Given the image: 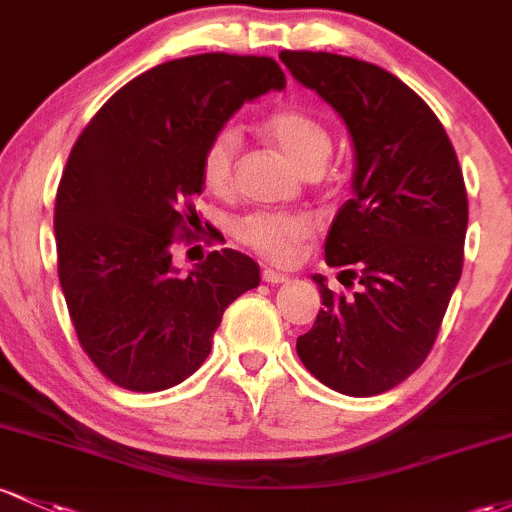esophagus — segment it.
Returning <instances> with one entry per match:
<instances>
[{
	"mask_svg": "<svg viewBox=\"0 0 512 512\" xmlns=\"http://www.w3.org/2000/svg\"><path fill=\"white\" fill-rule=\"evenodd\" d=\"M262 279H265L267 284H286L289 282V277H286V274H282V272H277V269H265V272H262Z\"/></svg>",
	"mask_w": 512,
	"mask_h": 512,
	"instance_id": "34e87169",
	"label": "esophagus"
}]
</instances>
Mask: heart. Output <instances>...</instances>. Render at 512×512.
<instances>
[{
	"instance_id": "heart-1",
	"label": "heart",
	"mask_w": 512,
	"mask_h": 512,
	"mask_svg": "<svg viewBox=\"0 0 512 512\" xmlns=\"http://www.w3.org/2000/svg\"><path fill=\"white\" fill-rule=\"evenodd\" d=\"M260 131L296 167L308 174L318 172L333 153V136L328 126L308 111L294 109V106L269 111L260 123ZM238 148L240 138L233 128H221L206 143L204 155H201V179L209 192L218 196L233 192ZM313 230H316V221L308 213L296 211H255L235 221L233 226L238 243L277 265L294 262Z\"/></svg>"
}]
</instances>
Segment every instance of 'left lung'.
<instances>
[{"instance_id": "left-lung-1", "label": "left lung", "mask_w": 512, "mask_h": 512, "mask_svg": "<svg viewBox=\"0 0 512 512\" xmlns=\"http://www.w3.org/2000/svg\"><path fill=\"white\" fill-rule=\"evenodd\" d=\"M279 58L338 111L355 145V196L328 230L325 262L362 289L345 299L316 274L323 308L296 352L330 389L376 396L425 362L462 277V167L440 119L391 72L335 53Z\"/></svg>"}]
</instances>
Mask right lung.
Instances as JSON below:
<instances>
[{"label": "right lung", "instance_id": "obj_1", "mask_svg": "<svg viewBox=\"0 0 512 512\" xmlns=\"http://www.w3.org/2000/svg\"><path fill=\"white\" fill-rule=\"evenodd\" d=\"M284 84L272 58L189 55L123 84L77 138L55 196L58 277L82 350L121 389L182 384L223 311L260 284L257 262L230 247L179 277L170 247L199 221L206 143Z\"/></svg>", "mask_w": 512, "mask_h": 512}]
</instances>
